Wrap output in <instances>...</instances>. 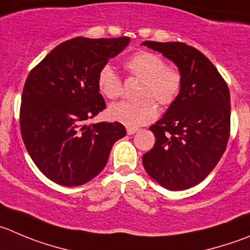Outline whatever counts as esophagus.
Masks as SVG:
<instances>
[{"mask_svg":"<svg viewBox=\"0 0 250 250\" xmlns=\"http://www.w3.org/2000/svg\"><path fill=\"white\" fill-rule=\"evenodd\" d=\"M137 131H139V129H137V127H127L126 129L127 135H134V134H136Z\"/></svg>","mask_w":250,"mask_h":250,"instance_id":"34e87169","label":"esophagus"}]
</instances>
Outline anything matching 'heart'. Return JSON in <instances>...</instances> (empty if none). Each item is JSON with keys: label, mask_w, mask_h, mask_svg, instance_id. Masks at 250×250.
I'll return each instance as SVG.
<instances>
[{"label": "heart", "mask_w": 250, "mask_h": 250, "mask_svg": "<svg viewBox=\"0 0 250 250\" xmlns=\"http://www.w3.org/2000/svg\"><path fill=\"white\" fill-rule=\"evenodd\" d=\"M124 68L131 77L142 81L136 102H120L110 105L108 114L114 121L136 127L148 124L157 116V104L172 105L183 88V73L173 66H167L165 59L154 52L141 50L130 56ZM97 87L102 96L116 99L123 94V82L109 65L103 66L97 75Z\"/></svg>", "instance_id": "b5f03b06"}]
</instances>
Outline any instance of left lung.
<instances>
[{
  "label": "left lung",
  "mask_w": 250,
  "mask_h": 250,
  "mask_svg": "<svg viewBox=\"0 0 250 250\" xmlns=\"http://www.w3.org/2000/svg\"><path fill=\"white\" fill-rule=\"evenodd\" d=\"M172 60L183 73L177 101L149 130L154 146L142 157L151 178L169 190L203 182L225 152L229 139V89L213 63L184 42H144Z\"/></svg>",
  "instance_id": "left-lung-1"
}]
</instances>
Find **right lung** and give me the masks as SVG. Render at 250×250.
I'll return each instance as SVG.
<instances>
[{
    "label": "right lung",
    "instance_id": "right-lung-1",
    "mask_svg": "<svg viewBox=\"0 0 250 250\" xmlns=\"http://www.w3.org/2000/svg\"><path fill=\"white\" fill-rule=\"evenodd\" d=\"M130 38H73L61 42L25 80L20 110L23 142L40 172L65 187L99 174L111 147L125 136L123 124H87L106 108L97 75Z\"/></svg>",
    "mask_w": 250,
    "mask_h": 250
}]
</instances>
